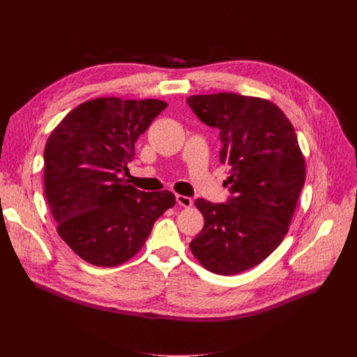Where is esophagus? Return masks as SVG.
I'll return each mask as SVG.
<instances>
[{
	"instance_id": "esophagus-1",
	"label": "esophagus",
	"mask_w": 357,
	"mask_h": 357,
	"mask_svg": "<svg viewBox=\"0 0 357 357\" xmlns=\"http://www.w3.org/2000/svg\"><path fill=\"white\" fill-rule=\"evenodd\" d=\"M175 199H176L178 205L183 206V208H190L193 203V200L189 196H183V195H175Z\"/></svg>"
}]
</instances>
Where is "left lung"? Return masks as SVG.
Segmentation results:
<instances>
[{
	"label": "left lung",
	"instance_id": "8db88e82",
	"mask_svg": "<svg viewBox=\"0 0 357 357\" xmlns=\"http://www.w3.org/2000/svg\"><path fill=\"white\" fill-rule=\"evenodd\" d=\"M197 119L220 131V162L230 167L225 203L196 199L205 225L190 241L206 270L233 275L260 264L284 240L305 182L295 130L268 100L218 93L190 96Z\"/></svg>",
	"mask_w": 357,
	"mask_h": 357
}]
</instances>
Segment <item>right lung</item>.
<instances>
[{
    "instance_id": "add662e5",
    "label": "right lung",
    "mask_w": 357,
    "mask_h": 357,
    "mask_svg": "<svg viewBox=\"0 0 357 357\" xmlns=\"http://www.w3.org/2000/svg\"><path fill=\"white\" fill-rule=\"evenodd\" d=\"M162 100L100 97L73 109L43 152L45 195L63 241L84 261L114 267L142 248L155 220L175 205L169 190L142 192L123 175L134 145Z\"/></svg>"
}]
</instances>
